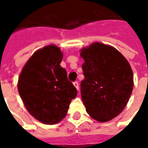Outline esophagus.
Masks as SVG:
<instances>
[{"label":"esophagus","instance_id":"esophagus-1","mask_svg":"<svg viewBox=\"0 0 148 148\" xmlns=\"http://www.w3.org/2000/svg\"><path fill=\"white\" fill-rule=\"evenodd\" d=\"M73 85H74V86L75 87V88H76L77 90H79V83H78V82H73Z\"/></svg>","mask_w":148,"mask_h":148}]
</instances>
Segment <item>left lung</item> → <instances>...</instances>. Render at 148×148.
<instances>
[{"label": "left lung", "mask_w": 148, "mask_h": 148, "mask_svg": "<svg viewBox=\"0 0 148 148\" xmlns=\"http://www.w3.org/2000/svg\"><path fill=\"white\" fill-rule=\"evenodd\" d=\"M85 76L82 99L87 113L99 122L114 119L127 106L134 75L126 58L109 45L95 42L80 50Z\"/></svg>", "instance_id": "left-lung-1"}]
</instances>
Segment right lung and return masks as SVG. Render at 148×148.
<instances>
[{
  "instance_id": "add662e5",
  "label": "right lung",
  "mask_w": 148,
  "mask_h": 148,
  "mask_svg": "<svg viewBox=\"0 0 148 148\" xmlns=\"http://www.w3.org/2000/svg\"><path fill=\"white\" fill-rule=\"evenodd\" d=\"M63 53L60 47L48 45L36 50L22 69L17 89L29 113L45 125L64 119L77 90L61 67Z\"/></svg>"
}]
</instances>
